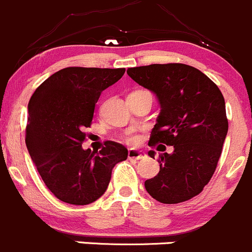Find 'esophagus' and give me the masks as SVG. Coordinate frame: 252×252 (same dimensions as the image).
Listing matches in <instances>:
<instances>
[{
	"instance_id": "obj_1",
	"label": "esophagus",
	"mask_w": 252,
	"mask_h": 252,
	"mask_svg": "<svg viewBox=\"0 0 252 252\" xmlns=\"http://www.w3.org/2000/svg\"><path fill=\"white\" fill-rule=\"evenodd\" d=\"M144 157V153L142 152H138V150H129L128 152V158L131 159V160H139Z\"/></svg>"
}]
</instances>
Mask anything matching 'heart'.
Returning <instances> with one entry per match:
<instances>
[{"label": "heart", "mask_w": 252, "mask_h": 252, "mask_svg": "<svg viewBox=\"0 0 252 252\" xmlns=\"http://www.w3.org/2000/svg\"><path fill=\"white\" fill-rule=\"evenodd\" d=\"M126 143H129V144H135V143L138 142V138L137 135H134V134H129L128 137L126 138Z\"/></svg>", "instance_id": "obj_1"}]
</instances>
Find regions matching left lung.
Returning a JSON list of instances; mask_svg holds the SVG:
<instances>
[{
    "label": "left lung",
    "instance_id": "8db88e82",
    "mask_svg": "<svg viewBox=\"0 0 252 252\" xmlns=\"http://www.w3.org/2000/svg\"><path fill=\"white\" fill-rule=\"evenodd\" d=\"M128 76L157 95L160 114L149 145H173L159 155L158 175L145 182L150 196L163 204L187 201L210 182L222 152L229 123L219 87L183 63L128 68ZM148 154L154 158V152Z\"/></svg>",
    "mask_w": 252,
    "mask_h": 252
}]
</instances>
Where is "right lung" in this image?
Masks as SVG:
<instances>
[{"label": "right lung", "mask_w": 252, "mask_h": 252, "mask_svg": "<svg viewBox=\"0 0 252 252\" xmlns=\"http://www.w3.org/2000/svg\"><path fill=\"white\" fill-rule=\"evenodd\" d=\"M124 72L126 68H63L31 97L26 145L46 187L61 201L87 205L99 199L115 164L128 158V149L110 140L99 152L82 148L100 94Z\"/></svg>", "instance_id": "1"}]
</instances>
